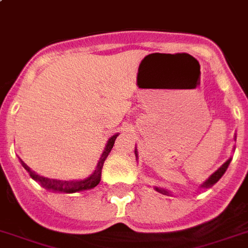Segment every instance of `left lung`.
I'll use <instances>...</instances> for the list:
<instances>
[{
	"label": "left lung",
	"instance_id": "1",
	"mask_svg": "<svg viewBox=\"0 0 248 248\" xmlns=\"http://www.w3.org/2000/svg\"><path fill=\"white\" fill-rule=\"evenodd\" d=\"M234 137H236V136H234ZM234 140H236V139H234ZM135 155H136V158H137V156H139V154H137V150H135ZM230 162H231V158H228V160L226 161V162L223 163V165L221 166V167H219V169L217 170L216 172H214V173H212V175L208 177V180L204 181L203 184H202L200 187H202V188H210V187L214 186L217 181L222 177L223 173H225L226 170H227L228 165H230ZM155 189H156L157 192L162 193V195H169V191H166V189H163V188H160V187H155Z\"/></svg>",
	"mask_w": 248,
	"mask_h": 248
}]
</instances>
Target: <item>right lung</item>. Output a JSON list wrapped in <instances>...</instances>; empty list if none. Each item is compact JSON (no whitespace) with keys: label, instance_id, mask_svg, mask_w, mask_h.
<instances>
[{"label":"right lung","instance_id":"add662e5","mask_svg":"<svg viewBox=\"0 0 248 248\" xmlns=\"http://www.w3.org/2000/svg\"><path fill=\"white\" fill-rule=\"evenodd\" d=\"M117 136H118V133H116V135L109 137L108 141H107L106 147H105V151H103L102 156H101L100 161H98L97 167H96L93 173H92L90 177L85 178V180H79V181L51 180V178L44 177V176H40L37 175V173H34V172L31 171V169H30L29 166L26 165L23 161H21V163H22V166L26 169V171L29 172L30 176H31L34 181L40 182V184L47 189H52V191H57V192H64V193H75V192H78V191L91 189L100 184L101 172H102L103 163H105V160H106L108 154L111 152L112 147H113V145H115V140L117 139Z\"/></svg>","mask_w":248,"mask_h":248}]
</instances>
